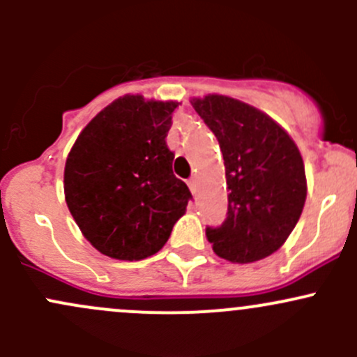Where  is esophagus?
<instances>
[{
	"instance_id": "34e87169",
	"label": "esophagus",
	"mask_w": 357,
	"mask_h": 357,
	"mask_svg": "<svg viewBox=\"0 0 357 357\" xmlns=\"http://www.w3.org/2000/svg\"><path fill=\"white\" fill-rule=\"evenodd\" d=\"M188 186H190V190H192V193H195L197 192V179L190 178L188 179Z\"/></svg>"
}]
</instances>
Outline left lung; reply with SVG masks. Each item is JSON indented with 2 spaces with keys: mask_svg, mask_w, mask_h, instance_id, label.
<instances>
[{
  "mask_svg": "<svg viewBox=\"0 0 357 357\" xmlns=\"http://www.w3.org/2000/svg\"><path fill=\"white\" fill-rule=\"evenodd\" d=\"M225 158L228 212L205 228L215 255L247 264L278 250L304 208L307 186L301 152L269 115L222 95L193 98Z\"/></svg>",
  "mask_w": 357,
  "mask_h": 357,
  "instance_id": "left-lung-1",
  "label": "left lung"
}]
</instances>
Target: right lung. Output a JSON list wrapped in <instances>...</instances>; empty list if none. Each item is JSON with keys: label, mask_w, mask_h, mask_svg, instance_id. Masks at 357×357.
<instances>
[{"label": "right lung", "mask_w": 357, "mask_h": 357, "mask_svg": "<svg viewBox=\"0 0 357 357\" xmlns=\"http://www.w3.org/2000/svg\"><path fill=\"white\" fill-rule=\"evenodd\" d=\"M176 102L126 95L105 107L75 139L63 190L72 218L109 257L139 261L157 254L192 199L172 172L165 138Z\"/></svg>", "instance_id": "right-lung-1"}]
</instances>
